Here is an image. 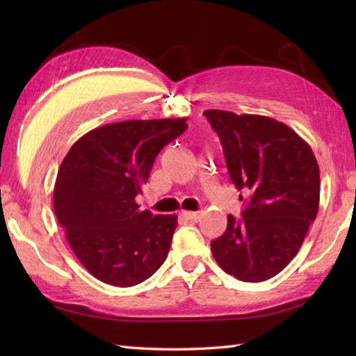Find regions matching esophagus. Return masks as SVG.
Wrapping results in <instances>:
<instances>
[{
  "mask_svg": "<svg viewBox=\"0 0 356 356\" xmlns=\"http://www.w3.org/2000/svg\"><path fill=\"white\" fill-rule=\"evenodd\" d=\"M182 216L186 218V220L195 222L199 218V213H194V211H182Z\"/></svg>",
  "mask_w": 356,
  "mask_h": 356,
  "instance_id": "1",
  "label": "esophagus"
}]
</instances>
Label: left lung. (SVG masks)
<instances>
[{
    "instance_id": "left-lung-1",
    "label": "left lung",
    "mask_w": 356,
    "mask_h": 356,
    "mask_svg": "<svg viewBox=\"0 0 356 356\" xmlns=\"http://www.w3.org/2000/svg\"><path fill=\"white\" fill-rule=\"evenodd\" d=\"M203 115L220 138L232 184L246 193L243 217L228 216L211 251L226 274L264 282L291 263L315 220L318 163L309 143L275 119L223 110Z\"/></svg>"
}]
</instances>
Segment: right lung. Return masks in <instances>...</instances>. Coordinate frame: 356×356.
<instances>
[{"label":"right lung","mask_w":356,"mask_h":356,"mask_svg":"<svg viewBox=\"0 0 356 356\" xmlns=\"http://www.w3.org/2000/svg\"><path fill=\"white\" fill-rule=\"evenodd\" d=\"M188 128L186 119L122 120L73 143L59 166L53 207L74 255L101 282H145L168 255L177 216L140 211L136 195L161 149Z\"/></svg>","instance_id":"1"}]
</instances>
